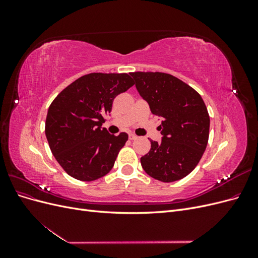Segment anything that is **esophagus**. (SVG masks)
I'll return each instance as SVG.
<instances>
[{"mask_svg":"<svg viewBox=\"0 0 258 258\" xmlns=\"http://www.w3.org/2000/svg\"><path fill=\"white\" fill-rule=\"evenodd\" d=\"M138 137L136 136V135H132V134H130L129 135V140H131V141H132V140H136Z\"/></svg>","mask_w":258,"mask_h":258,"instance_id":"obj_1","label":"esophagus"}]
</instances>
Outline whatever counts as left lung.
<instances>
[{
  "label": "left lung",
  "instance_id": "1",
  "mask_svg": "<svg viewBox=\"0 0 258 258\" xmlns=\"http://www.w3.org/2000/svg\"><path fill=\"white\" fill-rule=\"evenodd\" d=\"M136 87L151 112L162 118L161 142L151 140L141 157L145 172L158 181H178L196 168L209 140L210 117L199 93L175 76L161 72H135Z\"/></svg>",
  "mask_w": 258,
  "mask_h": 258
}]
</instances>
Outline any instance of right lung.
Returning a JSON list of instances; mask_svg holds the SVG:
<instances>
[{
    "mask_svg": "<svg viewBox=\"0 0 258 258\" xmlns=\"http://www.w3.org/2000/svg\"><path fill=\"white\" fill-rule=\"evenodd\" d=\"M134 84L126 73H90L70 84L52 101L45 134L52 155L69 175L90 182L112 170L128 135H110L102 123L116 96Z\"/></svg>",
    "mask_w": 258,
    "mask_h": 258,
    "instance_id": "1",
    "label": "right lung"
}]
</instances>
